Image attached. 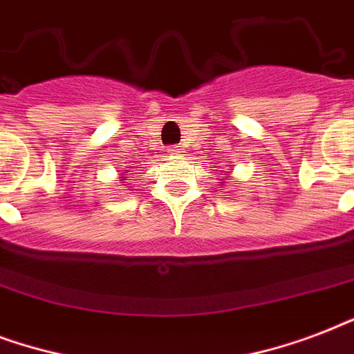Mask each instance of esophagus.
<instances>
[{
    "instance_id": "obj_1",
    "label": "esophagus",
    "mask_w": 354,
    "mask_h": 354,
    "mask_svg": "<svg viewBox=\"0 0 354 354\" xmlns=\"http://www.w3.org/2000/svg\"><path fill=\"white\" fill-rule=\"evenodd\" d=\"M183 149L180 147V145H172V147H169V154L172 156H178V154H182Z\"/></svg>"
}]
</instances>
